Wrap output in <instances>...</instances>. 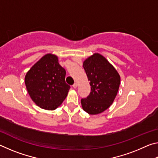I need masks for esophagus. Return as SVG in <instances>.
I'll return each instance as SVG.
<instances>
[{"label":"esophagus","mask_w":158,"mask_h":158,"mask_svg":"<svg viewBox=\"0 0 158 158\" xmlns=\"http://www.w3.org/2000/svg\"><path fill=\"white\" fill-rule=\"evenodd\" d=\"M77 85H78V84H77V83H74V84L73 85V88H74V89H76V88L77 87Z\"/></svg>","instance_id":"obj_1"}]
</instances>
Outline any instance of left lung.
<instances>
[{"label": "left lung", "mask_w": 158, "mask_h": 158, "mask_svg": "<svg viewBox=\"0 0 158 158\" xmlns=\"http://www.w3.org/2000/svg\"><path fill=\"white\" fill-rule=\"evenodd\" d=\"M83 67L91 87L89 95L81 100L82 108L89 114H100L113 103L121 77L114 66L98 53L85 59Z\"/></svg>", "instance_id": "1"}]
</instances>
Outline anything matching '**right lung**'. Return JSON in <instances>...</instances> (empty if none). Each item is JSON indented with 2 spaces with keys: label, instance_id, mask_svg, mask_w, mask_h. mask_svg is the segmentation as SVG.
I'll list each match as a JSON object with an SVG mask.
<instances>
[{
  "label": "right lung",
  "instance_id": "obj_1",
  "mask_svg": "<svg viewBox=\"0 0 158 158\" xmlns=\"http://www.w3.org/2000/svg\"><path fill=\"white\" fill-rule=\"evenodd\" d=\"M66 71L52 53L44 55L25 77L28 93L37 106L54 110L65 100L70 86L65 83Z\"/></svg>",
  "mask_w": 158,
  "mask_h": 158
}]
</instances>
